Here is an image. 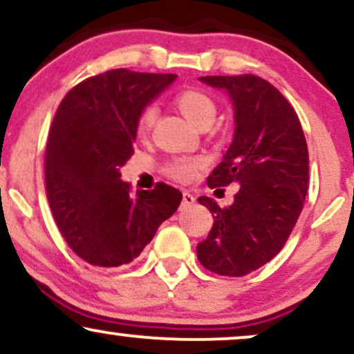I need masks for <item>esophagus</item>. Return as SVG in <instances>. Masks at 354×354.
<instances>
[{"label":"esophagus","mask_w":354,"mask_h":354,"mask_svg":"<svg viewBox=\"0 0 354 354\" xmlns=\"http://www.w3.org/2000/svg\"><path fill=\"white\" fill-rule=\"evenodd\" d=\"M194 201H196V198H194V194H191L189 191H183V207H188V206H191V204H194Z\"/></svg>","instance_id":"1"}]
</instances>
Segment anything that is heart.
<instances>
[{
	"mask_svg": "<svg viewBox=\"0 0 354 354\" xmlns=\"http://www.w3.org/2000/svg\"><path fill=\"white\" fill-rule=\"evenodd\" d=\"M174 105L180 109L191 123H194L199 129L209 127L216 117V104L214 100L207 95L206 92L198 91V88H183L174 95ZM156 118L155 105H147L138 118H136V131L138 135H147L151 130L153 123ZM204 166V158L201 156H178V158L169 160L165 165L163 171L173 180L188 183L193 180Z\"/></svg>",
	"mask_w": 354,
	"mask_h": 354,
	"instance_id": "heart-1",
	"label": "heart"
}]
</instances>
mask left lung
<instances>
[{"instance_id":"obj_1","label":"left lung","mask_w":354,"mask_h":354,"mask_svg":"<svg viewBox=\"0 0 354 354\" xmlns=\"http://www.w3.org/2000/svg\"><path fill=\"white\" fill-rule=\"evenodd\" d=\"M201 80L227 91L236 109L234 140L207 186H241L229 207L206 196L198 199L214 223L196 252L204 269L242 277L272 261L295 227L308 191V148L299 115L266 79L242 74Z\"/></svg>"}]
</instances>
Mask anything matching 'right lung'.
Masks as SVG:
<instances>
[{
  "instance_id": "obj_1",
  "label": "right lung",
  "mask_w": 354,
  "mask_h": 354,
  "mask_svg": "<svg viewBox=\"0 0 354 354\" xmlns=\"http://www.w3.org/2000/svg\"><path fill=\"white\" fill-rule=\"evenodd\" d=\"M174 74L113 69L66 93L44 156L46 194L67 244L91 266L120 267L138 257L183 194L156 183L131 194L120 166L133 153L136 118Z\"/></svg>"
}]
</instances>
